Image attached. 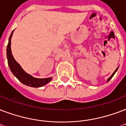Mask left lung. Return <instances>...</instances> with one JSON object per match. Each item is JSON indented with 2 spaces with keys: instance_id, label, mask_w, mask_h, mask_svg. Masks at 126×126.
Instances as JSON below:
<instances>
[{
  "instance_id": "left-lung-1",
  "label": "left lung",
  "mask_w": 126,
  "mask_h": 126,
  "mask_svg": "<svg viewBox=\"0 0 126 126\" xmlns=\"http://www.w3.org/2000/svg\"><path fill=\"white\" fill-rule=\"evenodd\" d=\"M118 68H116V70H115L114 72V73H113V74H112V76H110V78H109V79H107V82H109V81L111 79H112V77H113V76H114V74H115V73H116V72H117V70H118Z\"/></svg>"
}]
</instances>
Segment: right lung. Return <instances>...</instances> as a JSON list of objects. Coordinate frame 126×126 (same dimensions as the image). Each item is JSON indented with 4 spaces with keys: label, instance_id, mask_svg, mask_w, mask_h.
Wrapping results in <instances>:
<instances>
[{
    "label": "right lung",
    "instance_id": "add662e5",
    "mask_svg": "<svg viewBox=\"0 0 126 126\" xmlns=\"http://www.w3.org/2000/svg\"><path fill=\"white\" fill-rule=\"evenodd\" d=\"M13 32H12L11 35L10 36L9 40H8V44L7 45V49H6V55H7L8 64L9 66V68L12 72V74L14 75V76L16 77L18 80L21 82L23 84L26 85L28 86L32 87H40L44 86L45 85L47 84L50 81L52 80V78H35L34 77L32 76L31 75L26 73L24 70L21 68L18 63L14 58L13 55L12 54L11 51V39L12 37Z\"/></svg>",
    "mask_w": 126,
    "mask_h": 126
}]
</instances>
